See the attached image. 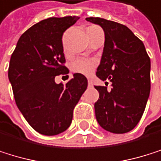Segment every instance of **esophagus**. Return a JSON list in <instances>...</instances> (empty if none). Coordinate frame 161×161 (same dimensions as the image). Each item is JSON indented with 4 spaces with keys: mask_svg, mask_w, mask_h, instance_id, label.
I'll use <instances>...</instances> for the list:
<instances>
[{
    "mask_svg": "<svg viewBox=\"0 0 161 161\" xmlns=\"http://www.w3.org/2000/svg\"><path fill=\"white\" fill-rule=\"evenodd\" d=\"M88 85H89V87H92V82L91 81V80H89V82H88Z\"/></svg>",
    "mask_w": 161,
    "mask_h": 161,
    "instance_id": "obj_1",
    "label": "esophagus"
}]
</instances>
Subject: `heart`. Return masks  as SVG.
<instances>
[{
	"label": "heart",
	"mask_w": 161,
	"mask_h": 161,
	"mask_svg": "<svg viewBox=\"0 0 161 161\" xmlns=\"http://www.w3.org/2000/svg\"><path fill=\"white\" fill-rule=\"evenodd\" d=\"M96 62L92 59H85V58H78L74 60L70 65V69L72 72L79 73L85 76H91L95 69H96Z\"/></svg>",
	"instance_id": "obj_1"
}]
</instances>
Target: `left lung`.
<instances>
[{"instance_id":"1","label":"left lung","mask_w":161,"mask_h":161,"mask_svg":"<svg viewBox=\"0 0 161 161\" xmlns=\"http://www.w3.org/2000/svg\"><path fill=\"white\" fill-rule=\"evenodd\" d=\"M100 25L105 43L96 76L112 82V90L95 86L99 98L95 117L101 127L114 134L132 131L139 122L150 95L151 62L144 44L126 25L98 17L86 18Z\"/></svg>"}]
</instances>
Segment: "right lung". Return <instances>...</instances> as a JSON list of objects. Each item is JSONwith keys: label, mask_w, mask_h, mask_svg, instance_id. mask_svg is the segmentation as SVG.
I'll return each mask as SVG.
<instances>
[{"label": "right lung", "mask_w": 161, "mask_h": 161, "mask_svg": "<svg viewBox=\"0 0 161 161\" xmlns=\"http://www.w3.org/2000/svg\"><path fill=\"white\" fill-rule=\"evenodd\" d=\"M79 17L48 18L28 28L20 37L10 58L8 79L16 104L38 133L55 136L71 124L73 109L88 87L87 78L74 73L66 84L55 76L69 73L62 36Z\"/></svg>", "instance_id": "add662e5"}]
</instances>
